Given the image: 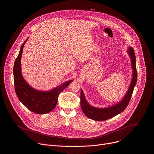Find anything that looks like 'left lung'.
Returning a JSON list of instances; mask_svg holds the SVG:
<instances>
[{
    "mask_svg": "<svg viewBox=\"0 0 154 154\" xmlns=\"http://www.w3.org/2000/svg\"><path fill=\"white\" fill-rule=\"evenodd\" d=\"M128 53L131 60L133 77L128 90L124 99L118 103L105 108H97L90 105L86 102L82 90L80 93V105L83 113L91 119L99 121L110 119L122 112L129 103L137 80V71L136 68V57L133 48H129Z\"/></svg>",
    "mask_w": 154,
    "mask_h": 154,
    "instance_id": "obj_1",
    "label": "left lung"
}]
</instances>
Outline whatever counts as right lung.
Masks as SVG:
<instances>
[{
    "label": "right lung",
    "instance_id": "obj_1",
    "mask_svg": "<svg viewBox=\"0 0 154 154\" xmlns=\"http://www.w3.org/2000/svg\"><path fill=\"white\" fill-rule=\"evenodd\" d=\"M21 46L18 56L15 60L13 75L14 88L19 100L29 109L35 113L46 114L51 112L55 108L59 94L66 88L72 80L63 83L50 91H40L36 90L24 80L21 74L20 60L25 42Z\"/></svg>",
    "mask_w": 154,
    "mask_h": 154
}]
</instances>
